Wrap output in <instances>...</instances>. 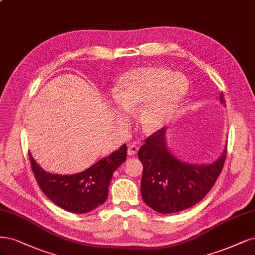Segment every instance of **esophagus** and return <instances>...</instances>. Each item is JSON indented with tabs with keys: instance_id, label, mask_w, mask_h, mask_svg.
<instances>
[{
	"instance_id": "34e87169",
	"label": "esophagus",
	"mask_w": 255,
	"mask_h": 255,
	"mask_svg": "<svg viewBox=\"0 0 255 255\" xmlns=\"http://www.w3.org/2000/svg\"><path fill=\"white\" fill-rule=\"evenodd\" d=\"M137 151H138V147L136 145H129L128 146V155H130V157L135 155Z\"/></svg>"
}]
</instances>
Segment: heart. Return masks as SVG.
<instances>
[{
	"mask_svg": "<svg viewBox=\"0 0 255 255\" xmlns=\"http://www.w3.org/2000/svg\"><path fill=\"white\" fill-rule=\"evenodd\" d=\"M190 89L187 78L180 73L150 65L131 70L123 75L114 101L127 113L138 110V122L146 132L163 127L174 118ZM118 121L121 123L122 119Z\"/></svg>",
	"mask_w": 255,
	"mask_h": 255,
	"instance_id": "obj_1",
	"label": "heart"
}]
</instances>
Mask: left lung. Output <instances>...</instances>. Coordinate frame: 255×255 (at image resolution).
<instances>
[{"instance_id":"8db88e82","label":"left lung","mask_w":255,"mask_h":255,"mask_svg":"<svg viewBox=\"0 0 255 255\" xmlns=\"http://www.w3.org/2000/svg\"><path fill=\"white\" fill-rule=\"evenodd\" d=\"M220 104L225 105L220 93ZM227 144L220 157L209 164L187 163L177 158L167 146L166 128L149 137L139 148L143 164L141 194L144 202L155 212L171 214L193 207L215 184L226 160Z\"/></svg>"}]
</instances>
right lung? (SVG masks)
Masks as SVG:
<instances>
[{
    "label": "right lung",
    "mask_w": 255,
    "mask_h": 255,
    "mask_svg": "<svg viewBox=\"0 0 255 255\" xmlns=\"http://www.w3.org/2000/svg\"><path fill=\"white\" fill-rule=\"evenodd\" d=\"M127 146L73 175L52 174L41 167L29 152L31 169L42 192L61 209L85 214L102 205L108 198V187L113 172L126 160Z\"/></svg>",
    "instance_id": "obj_1"
}]
</instances>
